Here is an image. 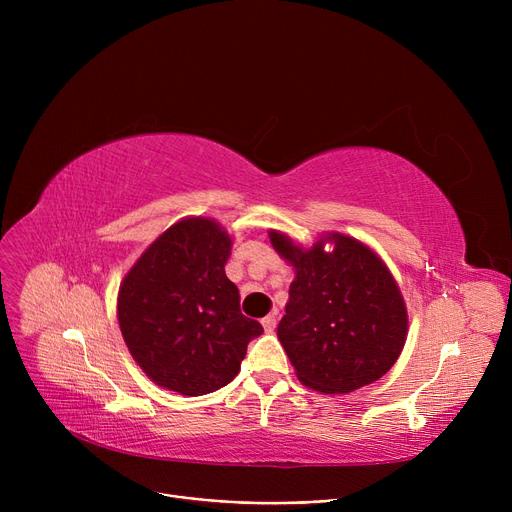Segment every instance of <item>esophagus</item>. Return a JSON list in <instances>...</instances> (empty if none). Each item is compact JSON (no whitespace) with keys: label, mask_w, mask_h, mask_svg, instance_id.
<instances>
[{"label":"esophagus","mask_w":512,"mask_h":512,"mask_svg":"<svg viewBox=\"0 0 512 512\" xmlns=\"http://www.w3.org/2000/svg\"><path fill=\"white\" fill-rule=\"evenodd\" d=\"M261 324H263V330H265V332H272V330L276 328V313L265 315V317L261 319Z\"/></svg>","instance_id":"esophagus-1"}]
</instances>
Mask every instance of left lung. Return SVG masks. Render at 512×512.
<instances>
[{
    "instance_id": "1",
    "label": "left lung",
    "mask_w": 512,
    "mask_h": 512,
    "mask_svg": "<svg viewBox=\"0 0 512 512\" xmlns=\"http://www.w3.org/2000/svg\"><path fill=\"white\" fill-rule=\"evenodd\" d=\"M272 247L294 267L278 338L297 378L326 394L367 386L396 363L407 307L386 263L353 236L330 232L311 249L276 230ZM333 245L325 251V242Z\"/></svg>"
}]
</instances>
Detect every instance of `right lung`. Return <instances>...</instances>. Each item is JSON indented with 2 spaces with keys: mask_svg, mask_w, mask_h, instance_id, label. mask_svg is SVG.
Returning <instances> with one entry per match:
<instances>
[{
  "mask_svg": "<svg viewBox=\"0 0 512 512\" xmlns=\"http://www.w3.org/2000/svg\"><path fill=\"white\" fill-rule=\"evenodd\" d=\"M232 240L209 218H184L157 236L118 292V321L132 359L161 386L201 396L230 384L263 332L240 313L224 265Z\"/></svg>",
  "mask_w": 512,
  "mask_h": 512,
  "instance_id": "right-lung-1",
  "label": "right lung"
}]
</instances>
